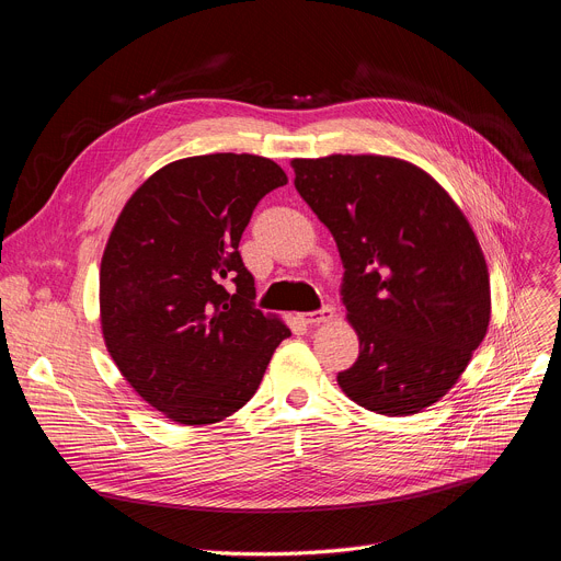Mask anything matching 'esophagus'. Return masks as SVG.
Segmentation results:
<instances>
[{"label":"esophagus","mask_w":561,"mask_h":561,"mask_svg":"<svg viewBox=\"0 0 561 561\" xmlns=\"http://www.w3.org/2000/svg\"><path fill=\"white\" fill-rule=\"evenodd\" d=\"M335 317V312H333V308H321V310H317V312H306V314H301V321L304 323H308V325H319V323H325V321H331Z\"/></svg>","instance_id":"obj_1"}]
</instances>
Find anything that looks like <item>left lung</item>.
<instances>
[{"label": "left lung", "instance_id": "left-lung-1", "mask_svg": "<svg viewBox=\"0 0 561 561\" xmlns=\"http://www.w3.org/2000/svg\"><path fill=\"white\" fill-rule=\"evenodd\" d=\"M294 185L331 230L359 355L337 374L357 405L408 416L437 403L486 335L482 249L448 192L389 156L294 158Z\"/></svg>", "mask_w": 561, "mask_h": 561}]
</instances>
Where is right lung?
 <instances>
[{"label": "right lung", "instance_id": "add662e5", "mask_svg": "<svg viewBox=\"0 0 561 561\" xmlns=\"http://www.w3.org/2000/svg\"><path fill=\"white\" fill-rule=\"evenodd\" d=\"M285 183L270 158L192 156L149 176L113 226L99 274L104 342L126 382L172 421L238 412L291 335L255 308L238 251L257 202Z\"/></svg>", "mask_w": 561, "mask_h": 561}]
</instances>
